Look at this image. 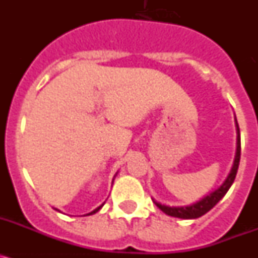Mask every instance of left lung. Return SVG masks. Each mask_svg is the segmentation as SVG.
<instances>
[{
	"mask_svg": "<svg viewBox=\"0 0 258 258\" xmlns=\"http://www.w3.org/2000/svg\"><path fill=\"white\" fill-rule=\"evenodd\" d=\"M238 126V124H236ZM239 161H240V133H239V126H238V146H236V155L235 160H234V165L231 168V172L227 175V178L225 179L222 184L217 190H214L213 192H211L209 195L203 198L199 202L194 203L191 206L186 207H168V206H161L160 203H156L157 208H160L168 216H172V217H178V218H184V220H192V218H199L202 217L203 214H206L207 212L211 211L223 197L225 194L229 191V188L231 187L232 182L236 177V172H238L239 168Z\"/></svg>",
	"mask_w": 258,
	"mask_h": 258,
	"instance_id": "obj_1",
	"label": "left lung"
}]
</instances>
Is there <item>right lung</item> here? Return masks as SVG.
I'll return each instance as SVG.
<instances>
[{"label":"right lung","mask_w":258,"mask_h":258,"mask_svg":"<svg viewBox=\"0 0 258 258\" xmlns=\"http://www.w3.org/2000/svg\"><path fill=\"white\" fill-rule=\"evenodd\" d=\"M102 207H103V204H102L101 207H98V208H97V209H94V211H93V212H90V213H88V214H86V216H90V214H94V213H97V212L99 211V209H101Z\"/></svg>","instance_id":"obj_1"}]
</instances>
